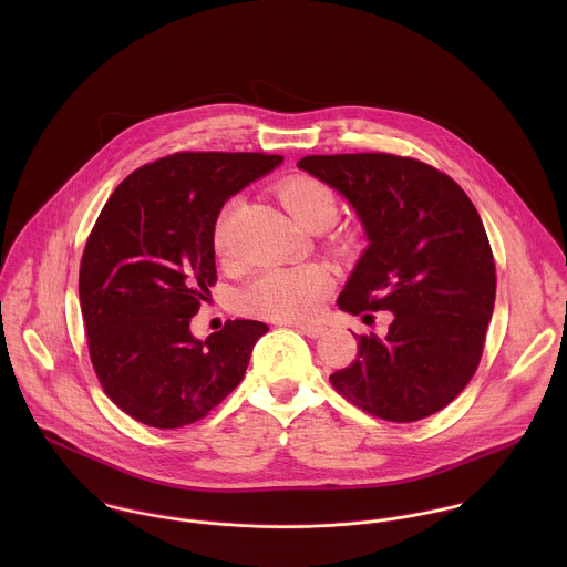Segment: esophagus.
Returning <instances> with one entry per match:
<instances>
[{"mask_svg": "<svg viewBox=\"0 0 567 567\" xmlns=\"http://www.w3.org/2000/svg\"><path fill=\"white\" fill-rule=\"evenodd\" d=\"M292 324V327H297L301 333H306V336H310V338H319V336H323L324 327L323 324H312V323H288Z\"/></svg>", "mask_w": 567, "mask_h": 567, "instance_id": "obj_1", "label": "esophagus"}]
</instances>
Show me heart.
I'll return each mask as SVG.
<instances>
[{
	"mask_svg": "<svg viewBox=\"0 0 567 567\" xmlns=\"http://www.w3.org/2000/svg\"><path fill=\"white\" fill-rule=\"evenodd\" d=\"M279 200L308 231L327 229L338 216V198L333 189L310 176L297 174L279 185ZM214 248L229 257V214L225 212L214 231ZM331 288V275L319 264L292 268H272L255 277L240 295L244 312L272 321H306L312 319Z\"/></svg>",
	"mask_w": 567,
	"mask_h": 567,
	"instance_id": "1",
	"label": "heart"
}]
</instances>
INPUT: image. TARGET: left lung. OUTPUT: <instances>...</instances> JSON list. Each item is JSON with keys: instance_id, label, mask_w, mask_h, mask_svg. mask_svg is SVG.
<instances>
[{"instance_id": "1", "label": "left lung", "mask_w": 567, "mask_h": 567, "mask_svg": "<svg viewBox=\"0 0 567 567\" xmlns=\"http://www.w3.org/2000/svg\"><path fill=\"white\" fill-rule=\"evenodd\" d=\"M297 167L351 205L367 238L338 308L393 312L384 338L355 336L358 358L329 375L333 389L386 421L439 412L476 373L495 303L474 203L447 174L395 155H312Z\"/></svg>"}]
</instances>
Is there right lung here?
<instances>
[{"label":"right lung","instance_id":"obj_1","mask_svg":"<svg viewBox=\"0 0 567 567\" xmlns=\"http://www.w3.org/2000/svg\"><path fill=\"white\" fill-rule=\"evenodd\" d=\"M284 157L178 153L126 176L82 255L81 310L95 375L133 419L183 427L240 382L266 323L227 321L205 340L192 317L216 281L223 205Z\"/></svg>","mask_w":567,"mask_h":567}]
</instances>
